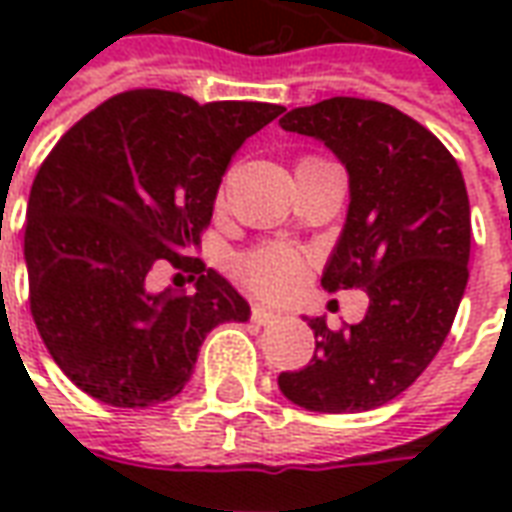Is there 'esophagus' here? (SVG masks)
Instances as JSON below:
<instances>
[{"label":"esophagus","instance_id":"1","mask_svg":"<svg viewBox=\"0 0 512 512\" xmlns=\"http://www.w3.org/2000/svg\"><path fill=\"white\" fill-rule=\"evenodd\" d=\"M279 315L274 310H266V307H252V321L257 323V326H266V323H274L277 321Z\"/></svg>","mask_w":512,"mask_h":512}]
</instances>
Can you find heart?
<instances>
[{
  "label": "heart",
  "mask_w": 512,
  "mask_h": 512,
  "mask_svg": "<svg viewBox=\"0 0 512 512\" xmlns=\"http://www.w3.org/2000/svg\"><path fill=\"white\" fill-rule=\"evenodd\" d=\"M241 277L268 299L288 296L304 277V257L288 246H260L241 260Z\"/></svg>",
  "instance_id": "obj_1"
}]
</instances>
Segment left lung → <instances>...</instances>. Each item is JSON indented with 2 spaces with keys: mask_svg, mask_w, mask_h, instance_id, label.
<instances>
[{
  "mask_svg": "<svg viewBox=\"0 0 512 512\" xmlns=\"http://www.w3.org/2000/svg\"><path fill=\"white\" fill-rule=\"evenodd\" d=\"M312 136L348 172L343 233L323 268V290L365 288L367 315L315 332L310 365L282 373L279 389L321 414H359L395 400L447 340L469 282L472 213L461 167L428 128L365 98H329L279 117Z\"/></svg>",
  "mask_w": 512,
  "mask_h": 512,
  "instance_id": "1",
  "label": "left lung"
}]
</instances>
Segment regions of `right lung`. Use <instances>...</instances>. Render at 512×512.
<instances>
[{"instance_id": "right-lung-1", "label": "right lung", "mask_w": 512, "mask_h": 512, "mask_svg": "<svg viewBox=\"0 0 512 512\" xmlns=\"http://www.w3.org/2000/svg\"><path fill=\"white\" fill-rule=\"evenodd\" d=\"M282 109L131 90L54 145L29 191V307L82 392L120 408L164 403L189 384L211 329L249 321L244 296L189 255L235 150ZM164 259L201 274L191 297L146 288Z\"/></svg>"}]
</instances>
